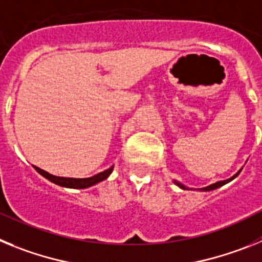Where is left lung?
Returning a JSON list of instances; mask_svg holds the SVG:
<instances>
[{"label": "left lung", "instance_id": "1", "mask_svg": "<svg viewBox=\"0 0 262 262\" xmlns=\"http://www.w3.org/2000/svg\"><path fill=\"white\" fill-rule=\"evenodd\" d=\"M242 172V169H240L239 172L236 173L235 176H232V177L231 178H228V180H224V181H217V182H215V184H212V185H209V186H206V187H202V189H196V190H201V191H210V190H215V189H217V187H221V186H223V185H226L227 182H230V181H232L233 178H236L237 177V176H239V173ZM174 182L176 185H177L178 187H181V189H184V190H189V187L187 186H185L184 184H181V182H178V181H173Z\"/></svg>", "mask_w": 262, "mask_h": 262}]
</instances>
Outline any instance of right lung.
Returning a JSON list of instances; mask_svg holds the SVG:
<instances>
[{
  "mask_svg": "<svg viewBox=\"0 0 262 262\" xmlns=\"http://www.w3.org/2000/svg\"><path fill=\"white\" fill-rule=\"evenodd\" d=\"M34 168H35V170L39 173V174H41L45 178H47L48 181L59 185V186L69 187V189H86V187L93 186V185H96V184H98V182L106 180V178L111 174V172H113L114 165L110 166V168L106 169V170H103V172L98 173V174L92 176V177H88V178L59 177V176H53V174H51V173L46 172V170L38 168V166H34Z\"/></svg>",
  "mask_w": 262,
  "mask_h": 262,
  "instance_id": "add662e5",
  "label": "right lung"
}]
</instances>
